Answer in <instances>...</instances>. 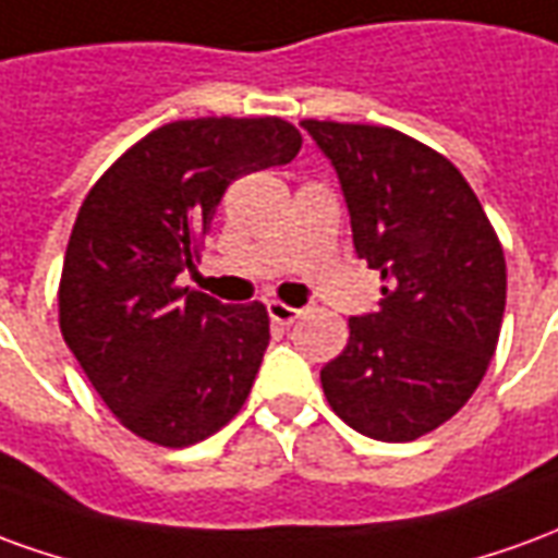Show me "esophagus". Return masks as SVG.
I'll return each mask as SVG.
<instances>
[{
  "mask_svg": "<svg viewBox=\"0 0 558 558\" xmlns=\"http://www.w3.org/2000/svg\"><path fill=\"white\" fill-rule=\"evenodd\" d=\"M267 315H270L272 324H282V327H288V324L298 322L300 310L288 306V303H279V300H270V303H267Z\"/></svg>",
  "mask_w": 558,
  "mask_h": 558,
  "instance_id": "34e87169",
  "label": "esophagus"
}]
</instances>
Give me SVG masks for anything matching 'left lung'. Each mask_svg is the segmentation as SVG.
<instances>
[{
    "mask_svg": "<svg viewBox=\"0 0 558 558\" xmlns=\"http://www.w3.org/2000/svg\"><path fill=\"white\" fill-rule=\"evenodd\" d=\"M333 165L354 252L381 272L378 310L349 318L324 397L375 441H414L481 385L505 315V255L481 201L436 149L385 125L300 122Z\"/></svg>",
    "mask_w": 558,
    "mask_h": 558,
    "instance_id": "8db88e82",
    "label": "left lung"
}]
</instances>
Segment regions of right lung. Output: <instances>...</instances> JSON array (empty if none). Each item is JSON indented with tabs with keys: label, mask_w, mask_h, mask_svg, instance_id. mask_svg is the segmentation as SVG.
I'll return each instance as SVG.
<instances>
[{
	"label": "right lung",
	"mask_w": 558,
	"mask_h": 558,
	"mask_svg": "<svg viewBox=\"0 0 558 558\" xmlns=\"http://www.w3.org/2000/svg\"><path fill=\"white\" fill-rule=\"evenodd\" d=\"M300 144L279 117L168 122L89 189L65 248L59 327L134 436L185 448L246 402L270 345L267 310L225 306L177 276L195 270L225 189L288 165Z\"/></svg>",
	"instance_id": "add662e5"
}]
</instances>
